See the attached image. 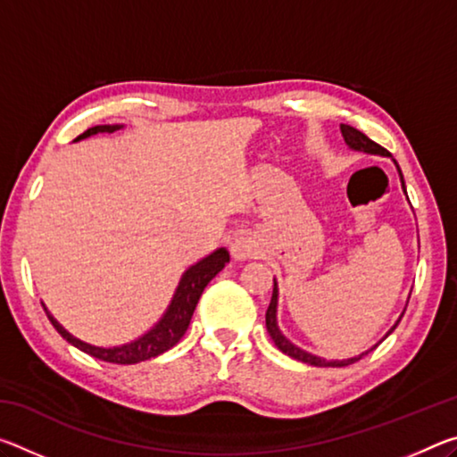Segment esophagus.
<instances>
[{"label":"esophagus","mask_w":457,"mask_h":457,"mask_svg":"<svg viewBox=\"0 0 457 457\" xmlns=\"http://www.w3.org/2000/svg\"><path fill=\"white\" fill-rule=\"evenodd\" d=\"M258 253H260V244L256 237L252 234L236 236L234 244H231V256L236 260H250V258H256Z\"/></svg>","instance_id":"esophagus-1"}]
</instances>
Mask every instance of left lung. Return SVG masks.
I'll use <instances>...</instances> for the list:
<instances>
[{
    "label": "left lung",
    "mask_w": 457,
    "mask_h": 457,
    "mask_svg": "<svg viewBox=\"0 0 457 457\" xmlns=\"http://www.w3.org/2000/svg\"><path fill=\"white\" fill-rule=\"evenodd\" d=\"M340 133H343L345 143L349 145V149H353V151H361V153H367V154H381V157H391L389 151L383 149V146L377 145L375 141H370V138H369L367 135H362L361 130H357V129H353V127H349V125H340ZM393 163H395V167H397L399 179H401V187H403V191H405L403 173H401V169H399L395 159H393ZM405 195H407V191H405ZM403 312H405V311H403ZM403 312H401V316H403ZM401 316H399V320H401ZM399 320H397L395 324H393V327L389 328V332H386V335H385L383 338H386V337L391 335L393 330H395ZM266 328H268V332H270V337H272L274 345H276L278 349H280L284 354H288V357L296 359V361H300V362H306V365H312V367H346V365H353V362H357L359 359L365 357V354H367L369 351H373L375 346H377V345H375L373 349L365 351L362 354H359V357H351V359H343V361H327V359L316 357V354L308 353V351H304V349H300V346L290 343V340L282 335L280 327H278V282H276V278H274L272 300H270V306H268V311H266ZM383 338H381V340H383Z\"/></svg>",
    "instance_id": "1"
}]
</instances>
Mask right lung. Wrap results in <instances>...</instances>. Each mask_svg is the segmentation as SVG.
<instances>
[{
  "mask_svg": "<svg viewBox=\"0 0 457 457\" xmlns=\"http://www.w3.org/2000/svg\"><path fill=\"white\" fill-rule=\"evenodd\" d=\"M122 127L125 125H96L88 130H84L80 137H76L74 143H79L82 138H88L98 133H114V130H120ZM228 262H229V252L226 247H218V250L212 252L210 256L201 258L199 262H195V264L185 270L179 284H177L171 303H169L163 316H161V319L145 332V335L125 345L96 346V345L84 343V340L76 338L64 327H62V324L54 319L48 308H46L44 303L42 306L46 314H48L52 327L60 332L62 338H66L68 343L76 346V349H80L82 353L90 354V357L106 361V362L135 365V362H143V361L159 357V354L173 349V346L179 343L181 337L185 335V330L189 327L193 311H195L205 286L210 284L223 268H226Z\"/></svg>",
  "mask_w": 457,
  "mask_h": 457,
  "instance_id": "add662e5",
  "label": "right lung"
}]
</instances>
